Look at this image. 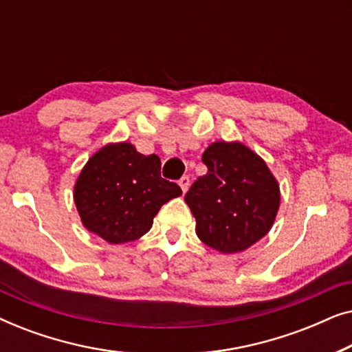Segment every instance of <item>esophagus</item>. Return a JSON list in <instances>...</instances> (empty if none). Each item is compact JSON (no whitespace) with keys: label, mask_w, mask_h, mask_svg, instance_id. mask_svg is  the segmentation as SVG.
<instances>
[{"label":"esophagus","mask_w":352,"mask_h":352,"mask_svg":"<svg viewBox=\"0 0 352 352\" xmlns=\"http://www.w3.org/2000/svg\"><path fill=\"white\" fill-rule=\"evenodd\" d=\"M179 186H181V189H182V192H187V189H189V186H190V179H189V176H182L181 179H179Z\"/></svg>","instance_id":"obj_1"}]
</instances>
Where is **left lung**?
Instances as JSON below:
<instances>
[{
    "label": "left lung",
    "mask_w": 352,
    "mask_h": 352,
    "mask_svg": "<svg viewBox=\"0 0 352 352\" xmlns=\"http://www.w3.org/2000/svg\"><path fill=\"white\" fill-rule=\"evenodd\" d=\"M208 171L186 194L195 232L221 253L252 247L272 228L280 189L266 162L242 142H213L201 155Z\"/></svg>",
    "instance_id": "obj_1"
}]
</instances>
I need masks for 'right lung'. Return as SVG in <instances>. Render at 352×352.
Segmentation results:
<instances>
[{"mask_svg": "<svg viewBox=\"0 0 352 352\" xmlns=\"http://www.w3.org/2000/svg\"><path fill=\"white\" fill-rule=\"evenodd\" d=\"M160 168L158 155H142L129 142L107 144L96 152L74 190L85 228L113 245L148 232L162 205L182 194L176 182L163 179Z\"/></svg>", "mask_w": 352, "mask_h": 352, "instance_id": "1", "label": "right lung"}]
</instances>
